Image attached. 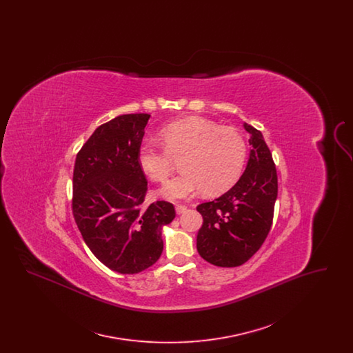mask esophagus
<instances>
[{"mask_svg": "<svg viewBox=\"0 0 353 353\" xmlns=\"http://www.w3.org/2000/svg\"><path fill=\"white\" fill-rule=\"evenodd\" d=\"M186 206H184V205H176V213L177 214H183V213H185L186 212Z\"/></svg>", "mask_w": 353, "mask_h": 353, "instance_id": "1", "label": "esophagus"}]
</instances>
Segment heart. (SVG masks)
Returning <instances> with one entry per match:
<instances>
[{
  "label": "heart",
  "mask_w": 353,
  "mask_h": 353,
  "mask_svg": "<svg viewBox=\"0 0 353 353\" xmlns=\"http://www.w3.org/2000/svg\"><path fill=\"white\" fill-rule=\"evenodd\" d=\"M164 148L145 141L140 145L137 163L141 172L154 183L167 180L172 159H180L179 176L159 190L169 201L186 200L203 189L208 196L226 192L238 180L245 160L246 143L232 127H219L201 117L179 119L160 131Z\"/></svg>",
  "instance_id": "obj_1"
}]
</instances>
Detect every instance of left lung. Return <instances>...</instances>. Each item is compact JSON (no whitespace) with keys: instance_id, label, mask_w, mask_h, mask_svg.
<instances>
[{"instance_id":"8db88e82","label":"left lung","mask_w":353,"mask_h":353,"mask_svg":"<svg viewBox=\"0 0 353 353\" xmlns=\"http://www.w3.org/2000/svg\"><path fill=\"white\" fill-rule=\"evenodd\" d=\"M250 156L236 184L213 201L197 206L202 216L197 250L219 268H236L259 250L269 234L278 196V176L269 147L248 123Z\"/></svg>"}]
</instances>
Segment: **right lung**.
<instances>
[{"label":"right lung","instance_id":"right-lung-1","mask_svg":"<svg viewBox=\"0 0 353 353\" xmlns=\"http://www.w3.org/2000/svg\"><path fill=\"white\" fill-rule=\"evenodd\" d=\"M151 115L128 114L98 127L78 153L72 213L85 245L104 266L137 274L163 252V226L176 217L170 202H143L147 179L137 163Z\"/></svg>","mask_w":353,"mask_h":353}]
</instances>
